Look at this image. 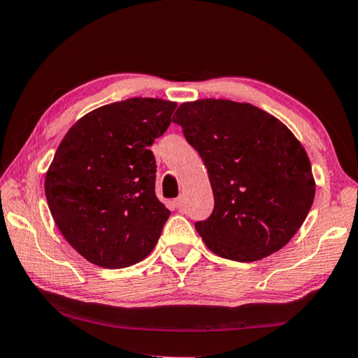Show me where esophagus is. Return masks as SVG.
Wrapping results in <instances>:
<instances>
[{
	"instance_id": "34e87169",
	"label": "esophagus",
	"mask_w": 358,
	"mask_h": 358,
	"mask_svg": "<svg viewBox=\"0 0 358 358\" xmlns=\"http://www.w3.org/2000/svg\"><path fill=\"white\" fill-rule=\"evenodd\" d=\"M173 206L177 207L178 210H181L183 208V206H185V197L183 196H180V197H177V199L173 201Z\"/></svg>"
}]
</instances>
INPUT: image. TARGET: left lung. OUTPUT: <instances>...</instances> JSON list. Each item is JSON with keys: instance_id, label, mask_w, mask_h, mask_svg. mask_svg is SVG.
<instances>
[{"instance_id": "1", "label": "left lung", "mask_w": 358, "mask_h": 358, "mask_svg": "<svg viewBox=\"0 0 358 358\" xmlns=\"http://www.w3.org/2000/svg\"><path fill=\"white\" fill-rule=\"evenodd\" d=\"M173 122L212 185L213 212L196 223L208 250L252 263L285 247L315 196L309 157L285 124L250 103L217 99L180 105Z\"/></svg>"}]
</instances>
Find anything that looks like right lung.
<instances>
[{
    "instance_id": "obj_1",
    "label": "right lung",
    "mask_w": 358,
    "mask_h": 358,
    "mask_svg": "<svg viewBox=\"0 0 358 358\" xmlns=\"http://www.w3.org/2000/svg\"><path fill=\"white\" fill-rule=\"evenodd\" d=\"M175 101L129 99L100 106L68 130L44 181L57 228L106 269L127 268L156 247L169 208L155 191L150 146L172 122Z\"/></svg>"
}]
</instances>
